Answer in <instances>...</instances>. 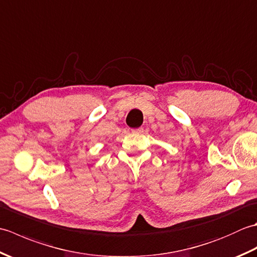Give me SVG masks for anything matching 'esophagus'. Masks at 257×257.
<instances>
[{"mask_svg":"<svg viewBox=\"0 0 257 257\" xmlns=\"http://www.w3.org/2000/svg\"><path fill=\"white\" fill-rule=\"evenodd\" d=\"M143 133H144V128H138V129L133 130V134H135V135H139V134H143Z\"/></svg>","mask_w":257,"mask_h":257,"instance_id":"obj_1","label":"esophagus"}]
</instances>
